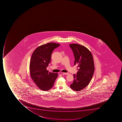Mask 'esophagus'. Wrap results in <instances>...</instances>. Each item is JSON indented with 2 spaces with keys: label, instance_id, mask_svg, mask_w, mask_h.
<instances>
[{
  "label": "esophagus",
  "instance_id": "obj_1",
  "mask_svg": "<svg viewBox=\"0 0 122 122\" xmlns=\"http://www.w3.org/2000/svg\"><path fill=\"white\" fill-rule=\"evenodd\" d=\"M61 74H64L65 75H68L69 74V73H64V72H63V73H62Z\"/></svg>",
  "mask_w": 122,
  "mask_h": 122
}]
</instances>
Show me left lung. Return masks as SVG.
Segmentation results:
<instances>
[{
    "instance_id": "8db88e82",
    "label": "left lung",
    "mask_w": 122,
    "mask_h": 122,
    "mask_svg": "<svg viewBox=\"0 0 122 122\" xmlns=\"http://www.w3.org/2000/svg\"><path fill=\"white\" fill-rule=\"evenodd\" d=\"M69 46L75 58L74 65L77 66V74H74L73 82L70 85L72 90L78 91L86 87L92 79L95 70L93 57L86 47L78 44H71Z\"/></svg>"
}]
</instances>
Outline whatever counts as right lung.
I'll use <instances>...</instances> for the list:
<instances>
[{
    "label": "right lung",
    "instance_id": "add662e5",
    "mask_svg": "<svg viewBox=\"0 0 122 122\" xmlns=\"http://www.w3.org/2000/svg\"><path fill=\"white\" fill-rule=\"evenodd\" d=\"M60 45L55 43H49L41 45L33 53L30 61V75L41 90L47 91L52 88L58 77V73L48 72L46 67L50 62L52 52Z\"/></svg>",
    "mask_w": 122,
    "mask_h": 122
}]
</instances>
